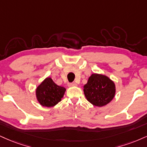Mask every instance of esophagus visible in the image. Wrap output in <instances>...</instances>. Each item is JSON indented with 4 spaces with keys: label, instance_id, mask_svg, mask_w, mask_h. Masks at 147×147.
Masks as SVG:
<instances>
[{
    "label": "esophagus",
    "instance_id": "esophagus-1",
    "mask_svg": "<svg viewBox=\"0 0 147 147\" xmlns=\"http://www.w3.org/2000/svg\"><path fill=\"white\" fill-rule=\"evenodd\" d=\"M68 86V87H74V86H77V84L75 83H69Z\"/></svg>",
    "mask_w": 147,
    "mask_h": 147
}]
</instances>
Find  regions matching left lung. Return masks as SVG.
Returning a JSON list of instances; mask_svg holds the SVG:
<instances>
[{"instance_id": "1", "label": "left lung", "mask_w": 147, "mask_h": 147, "mask_svg": "<svg viewBox=\"0 0 147 147\" xmlns=\"http://www.w3.org/2000/svg\"><path fill=\"white\" fill-rule=\"evenodd\" d=\"M87 100L96 107H102L112 100L116 94V85L112 79L102 74L93 73L84 86Z\"/></svg>"}]
</instances>
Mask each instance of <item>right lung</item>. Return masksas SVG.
<instances>
[{"label":"right lung","mask_w":147,"mask_h":147,"mask_svg":"<svg viewBox=\"0 0 147 147\" xmlns=\"http://www.w3.org/2000/svg\"><path fill=\"white\" fill-rule=\"evenodd\" d=\"M66 89L57 86L51 77H47L35 89V96L43 107H54L61 100Z\"/></svg>","instance_id":"right-lung-1"}]
</instances>
